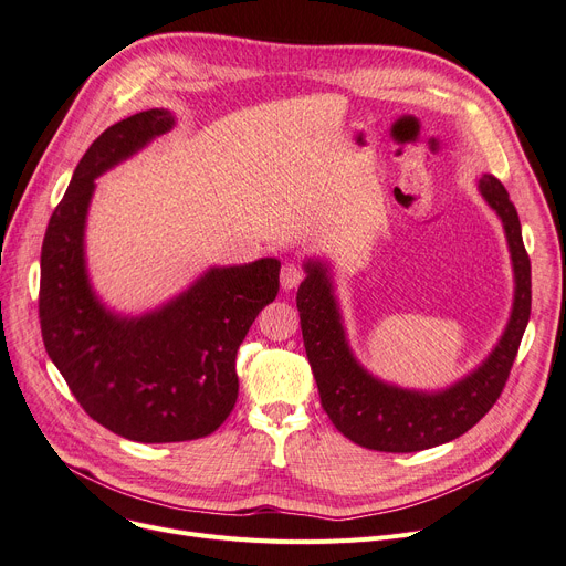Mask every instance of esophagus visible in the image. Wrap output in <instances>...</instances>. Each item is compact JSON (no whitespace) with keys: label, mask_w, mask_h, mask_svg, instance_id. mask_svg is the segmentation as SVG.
Masks as SVG:
<instances>
[{"label":"esophagus","mask_w":566,"mask_h":566,"mask_svg":"<svg viewBox=\"0 0 566 566\" xmlns=\"http://www.w3.org/2000/svg\"><path fill=\"white\" fill-rule=\"evenodd\" d=\"M304 276H306V271L300 264L287 262L281 269V285H283V290H295L304 281Z\"/></svg>","instance_id":"34e87169"}]
</instances>
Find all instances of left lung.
Returning a JSON list of instances; mask_svg holds the SVG:
<instances>
[{"label":"left lung","mask_w":566,"mask_h":566,"mask_svg":"<svg viewBox=\"0 0 566 566\" xmlns=\"http://www.w3.org/2000/svg\"><path fill=\"white\" fill-rule=\"evenodd\" d=\"M481 192L500 213L515 269V302L500 346L471 376L437 395L390 388L353 359L338 323L332 285L321 264H306L297 290V311L308 365L321 403L334 427L353 443L382 453H416L453 441L476 424L500 399L532 311V266L520 218L506 188L494 176L481 178Z\"/></svg>","instance_id":"obj_1"}]
</instances>
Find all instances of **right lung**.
Wrapping results in <instances>:
<instances>
[{
    "label": "right lung",
    "instance_id": "add662e5",
    "mask_svg": "<svg viewBox=\"0 0 566 566\" xmlns=\"http://www.w3.org/2000/svg\"><path fill=\"white\" fill-rule=\"evenodd\" d=\"M174 125L150 108L111 125L81 157L41 245L39 321L49 357L81 409L142 443L201 439L228 420L239 395L237 350L279 295V260L211 269L146 318L106 313L90 292L83 224L95 178Z\"/></svg>",
    "mask_w": 566,
    "mask_h": 566
}]
</instances>
